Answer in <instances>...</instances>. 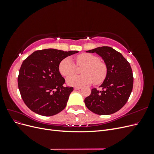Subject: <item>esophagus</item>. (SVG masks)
<instances>
[{"label": "esophagus", "instance_id": "34e87169", "mask_svg": "<svg viewBox=\"0 0 154 154\" xmlns=\"http://www.w3.org/2000/svg\"><path fill=\"white\" fill-rule=\"evenodd\" d=\"M74 88V90L77 91V90H80V88H81V87H75Z\"/></svg>", "mask_w": 154, "mask_h": 154}]
</instances>
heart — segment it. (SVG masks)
I'll list each match as a JSON object with an SVG mask.
<instances>
[{
	"label": "heart",
	"mask_w": 154,
	"mask_h": 154,
	"mask_svg": "<svg viewBox=\"0 0 154 154\" xmlns=\"http://www.w3.org/2000/svg\"><path fill=\"white\" fill-rule=\"evenodd\" d=\"M78 66L83 67L82 75H72L76 71V66L71 57H67L62 60L59 64V71L67 78V83L72 86H82L91 84L99 85L103 83L106 78L108 69L105 63L100 60L96 55L85 53L76 57Z\"/></svg>",
	"instance_id": "1"
}]
</instances>
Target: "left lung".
I'll use <instances>...</instances> for the list:
<instances>
[{
	"label": "left lung",
	"mask_w": 154,
	"mask_h": 154,
	"mask_svg": "<svg viewBox=\"0 0 154 154\" xmlns=\"http://www.w3.org/2000/svg\"><path fill=\"white\" fill-rule=\"evenodd\" d=\"M86 52L99 54L106 65L108 73L100 85L103 91L92 88L84 100L85 105L96 114L115 113L126 104L132 91L134 77L130 65L122 54L108 46Z\"/></svg>",
	"instance_id": "1"
}]
</instances>
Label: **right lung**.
I'll list each match as a JSON object with an SVG mask.
<instances>
[{
	"label": "right lung",
	"instance_id": "right-lung-1",
	"mask_svg": "<svg viewBox=\"0 0 154 154\" xmlns=\"http://www.w3.org/2000/svg\"><path fill=\"white\" fill-rule=\"evenodd\" d=\"M77 53L46 49L35 51L24 60L18 85L23 101L30 110L42 116H51L66 108L74 89L63 86L65 79L60 73L59 64Z\"/></svg>",
	"mask_w": 154,
	"mask_h": 154
}]
</instances>
